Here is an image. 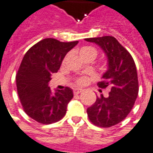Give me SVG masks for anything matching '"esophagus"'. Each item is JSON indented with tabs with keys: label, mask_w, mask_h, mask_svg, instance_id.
Masks as SVG:
<instances>
[{
	"label": "esophagus",
	"mask_w": 153,
	"mask_h": 153,
	"mask_svg": "<svg viewBox=\"0 0 153 153\" xmlns=\"http://www.w3.org/2000/svg\"><path fill=\"white\" fill-rule=\"evenodd\" d=\"M81 92H82V89H74V91H73L74 95H78V94H80Z\"/></svg>",
	"instance_id": "1"
}]
</instances>
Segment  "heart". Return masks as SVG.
I'll return each instance as SVG.
<instances>
[{"label":"heart","mask_w":153,"mask_h":153,"mask_svg":"<svg viewBox=\"0 0 153 153\" xmlns=\"http://www.w3.org/2000/svg\"><path fill=\"white\" fill-rule=\"evenodd\" d=\"M96 49L95 48L91 47V46H85V47H83L80 50V56L81 57H83V56H85V55H88V54H91V55H94L95 57L96 56ZM87 82V80L85 77H80V78L76 79V83L78 85H84L86 84Z\"/></svg>","instance_id":"1"}]
</instances>
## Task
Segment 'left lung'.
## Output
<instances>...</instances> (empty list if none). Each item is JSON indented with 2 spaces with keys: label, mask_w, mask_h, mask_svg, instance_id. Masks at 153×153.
<instances>
[{
  "label": "left lung",
  "mask_w": 153,
  "mask_h": 153,
  "mask_svg": "<svg viewBox=\"0 0 153 153\" xmlns=\"http://www.w3.org/2000/svg\"><path fill=\"white\" fill-rule=\"evenodd\" d=\"M85 40L98 44L105 53L109 68L97 85L101 89L110 88L108 96H97L96 102L87 109V115L94 125L109 128L123 121L134 107L139 89L136 65L128 51L114 37Z\"/></svg>",
  "instance_id": "left-lung-1"
}]
</instances>
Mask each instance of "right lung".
<instances>
[{"instance_id": "1", "label": "right lung", "mask_w": 153, "mask_h": 153, "mask_svg": "<svg viewBox=\"0 0 153 153\" xmlns=\"http://www.w3.org/2000/svg\"><path fill=\"white\" fill-rule=\"evenodd\" d=\"M78 41L60 42L44 39L27 51L16 74V86L24 111L38 123L50 124L61 120L73 98L71 88L65 87L54 94L48 82L62 62Z\"/></svg>"}]
</instances>
